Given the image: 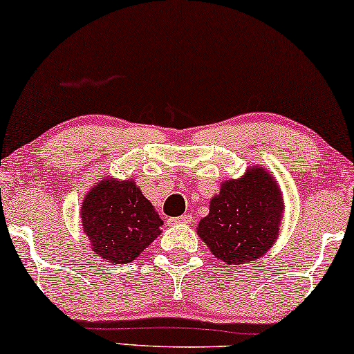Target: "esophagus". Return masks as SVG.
Returning <instances> with one entry per match:
<instances>
[{"instance_id": "esophagus-1", "label": "esophagus", "mask_w": 354, "mask_h": 354, "mask_svg": "<svg viewBox=\"0 0 354 354\" xmlns=\"http://www.w3.org/2000/svg\"><path fill=\"white\" fill-rule=\"evenodd\" d=\"M190 222H192V216L190 214H183L180 217H172V219H169V224H171V225L190 224Z\"/></svg>"}]
</instances>
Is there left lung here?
<instances>
[{"mask_svg": "<svg viewBox=\"0 0 354 354\" xmlns=\"http://www.w3.org/2000/svg\"><path fill=\"white\" fill-rule=\"evenodd\" d=\"M283 196L268 169L250 166L245 176L221 183L198 235L219 263L248 264L268 253L280 234Z\"/></svg>", "mask_w": 354, "mask_h": 354, "instance_id": "left-lung-1", "label": "left lung"}]
</instances>
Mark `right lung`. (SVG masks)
I'll return each mask as SVG.
<instances>
[{
	"label": "right lung",
	"mask_w": 354,
	"mask_h": 354,
	"mask_svg": "<svg viewBox=\"0 0 354 354\" xmlns=\"http://www.w3.org/2000/svg\"><path fill=\"white\" fill-rule=\"evenodd\" d=\"M80 217L91 251L113 264L138 258L161 235L164 224L135 178L104 177L85 195Z\"/></svg>",
	"instance_id": "1"
}]
</instances>
